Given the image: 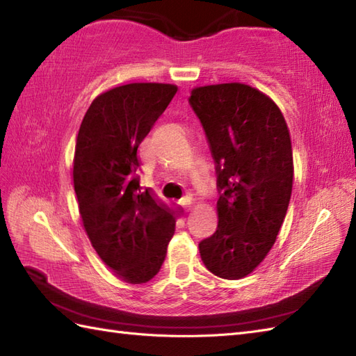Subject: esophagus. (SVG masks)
Listing matches in <instances>:
<instances>
[{"mask_svg": "<svg viewBox=\"0 0 356 356\" xmlns=\"http://www.w3.org/2000/svg\"><path fill=\"white\" fill-rule=\"evenodd\" d=\"M179 203L184 207V209L188 211V209L191 208V205H193V197H191V195H184V197L180 199Z\"/></svg>", "mask_w": 356, "mask_h": 356, "instance_id": "obj_1", "label": "esophagus"}]
</instances>
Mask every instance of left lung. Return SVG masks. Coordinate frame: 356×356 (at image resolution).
<instances>
[{"label": "left lung", "mask_w": 356, "mask_h": 356, "mask_svg": "<svg viewBox=\"0 0 356 356\" xmlns=\"http://www.w3.org/2000/svg\"><path fill=\"white\" fill-rule=\"evenodd\" d=\"M188 101L207 134L218 190V225L199 243L200 257L214 275L243 278L270 251L289 207V130L274 101L240 82L197 87Z\"/></svg>", "instance_id": "obj_1"}]
</instances>
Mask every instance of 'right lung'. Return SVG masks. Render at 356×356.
<instances>
[{
	"instance_id": "right-lung-1",
	"label": "right lung",
	"mask_w": 356,
	"mask_h": 356,
	"mask_svg": "<svg viewBox=\"0 0 356 356\" xmlns=\"http://www.w3.org/2000/svg\"><path fill=\"white\" fill-rule=\"evenodd\" d=\"M177 92L136 82L99 95L79 127L73 185L87 236L124 282L147 283L161 270L176 228L172 211L142 191L138 148Z\"/></svg>"
}]
</instances>
